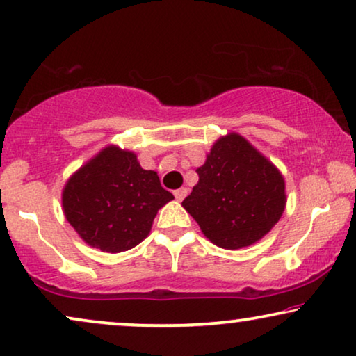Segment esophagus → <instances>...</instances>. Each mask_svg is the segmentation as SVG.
I'll use <instances>...</instances> for the list:
<instances>
[{
	"mask_svg": "<svg viewBox=\"0 0 356 356\" xmlns=\"http://www.w3.org/2000/svg\"><path fill=\"white\" fill-rule=\"evenodd\" d=\"M173 194H175V197H177V201H183V199L186 197L188 189H186V188H179V189H177V191H175Z\"/></svg>",
	"mask_w": 356,
	"mask_h": 356,
	"instance_id": "esophagus-1",
	"label": "esophagus"
}]
</instances>
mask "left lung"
<instances>
[{"label": "left lung", "mask_w": 356, "mask_h": 356, "mask_svg": "<svg viewBox=\"0 0 356 356\" xmlns=\"http://www.w3.org/2000/svg\"><path fill=\"white\" fill-rule=\"evenodd\" d=\"M196 172L199 181L181 206L213 245L223 250L251 246L280 220L285 179L241 134L218 138Z\"/></svg>", "instance_id": "1"}]
</instances>
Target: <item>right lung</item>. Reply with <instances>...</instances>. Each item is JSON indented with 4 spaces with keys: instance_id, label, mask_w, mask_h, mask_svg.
Masks as SVG:
<instances>
[{
    "instance_id": "1",
    "label": "right lung",
    "mask_w": 356,
    "mask_h": 356,
    "mask_svg": "<svg viewBox=\"0 0 356 356\" xmlns=\"http://www.w3.org/2000/svg\"><path fill=\"white\" fill-rule=\"evenodd\" d=\"M173 194L133 150L106 145L76 170L63 188L66 220L82 240L104 252H121L149 236L159 209Z\"/></svg>"
}]
</instances>
